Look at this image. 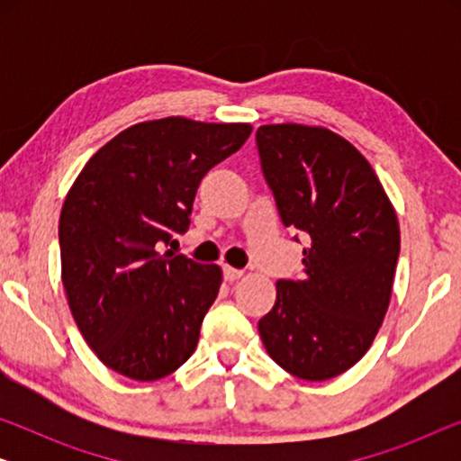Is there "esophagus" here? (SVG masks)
<instances>
[{
	"label": "esophagus",
	"instance_id": "esophagus-1",
	"mask_svg": "<svg viewBox=\"0 0 461 461\" xmlns=\"http://www.w3.org/2000/svg\"><path fill=\"white\" fill-rule=\"evenodd\" d=\"M222 273H224L226 281H237V279H241V276H243L241 268H232V267H224Z\"/></svg>",
	"mask_w": 461,
	"mask_h": 461
}]
</instances>
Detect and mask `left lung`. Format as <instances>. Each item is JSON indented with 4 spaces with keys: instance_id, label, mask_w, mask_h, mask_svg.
Segmentation results:
<instances>
[{
    "instance_id": "left-lung-1",
    "label": "left lung",
    "mask_w": 461,
    "mask_h": 461,
    "mask_svg": "<svg viewBox=\"0 0 461 461\" xmlns=\"http://www.w3.org/2000/svg\"><path fill=\"white\" fill-rule=\"evenodd\" d=\"M256 142L283 224L306 241L304 276L276 281L258 331L287 374L331 380L361 361L388 311L399 220L369 161L331 130L260 125Z\"/></svg>"
}]
</instances>
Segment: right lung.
I'll return each mask as SVG.
<instances>
[{"label": "right lung", "mask_w": 461, "mask_h": 461, "mask_svg": "<svg viewBox=\"0 0 461 461\" xmlns=\"http://www.w3.org/2000/svg\"><path fill=\"white\" fill-rule=\"evenodd\" d=\"M249 123L166 117L136 123L81 169L60 212L62 285L106 367L161 380L188 361L222 270L159 245L191 224L203 176L237 153Z\"/></svg>", "instance_id": "1"}]
</instances>
